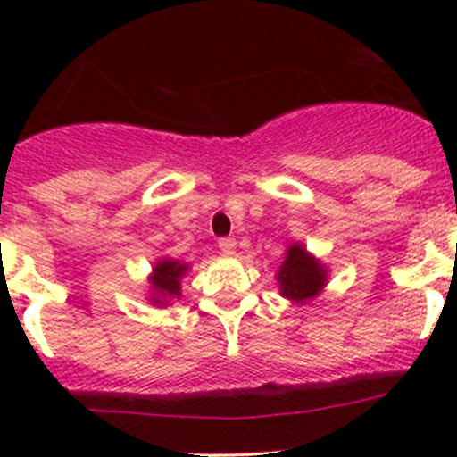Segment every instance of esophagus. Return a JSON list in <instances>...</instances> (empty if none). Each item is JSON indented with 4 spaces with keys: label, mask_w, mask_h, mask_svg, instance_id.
<instances>
[{
    "label": "esophagus",
    "mask_w": 457,
    "mask_h": 457,
    "mask_svg": "<svg viewBox=\"0 0 457 457\" xmlns=\"http://www.w3.org/2000/svg\"><path fill=\"white\" fill-rule=\"evenodd\" d=\"M219 247L225 256H232L234 250H237V241H234V238H220Z\"/></svg>",
    "instance_id": "1"
}]
</instances>
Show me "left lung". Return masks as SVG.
<instances>
[{"label": "left lung", "mask_w": 457, "mask_h": 457, "mask_svg": "<svg viewBox=\"0 0 457 457\" xmlns=\"http://www.w3.org/2000/svg\"><path fill=\"white\" fill-rule=\"evenodd\" d=\"M278 283L283 296L303 303L320 292L325 285V270L301 245H292L280 265Z\"/></svg>", "instance_id": "left-lung-1"}]
</instances>
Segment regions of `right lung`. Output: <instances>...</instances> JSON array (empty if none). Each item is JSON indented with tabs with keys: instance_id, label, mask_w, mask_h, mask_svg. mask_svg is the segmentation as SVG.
I'll use <instances>...</instances> for the list:
<instances>
[{
	"instance_id": "obj_1",
	"label": "right lung",
	"mask_w": 457,
	"mask_h": 457,
	"mask_svg": "<svg viewBox=\"0 0 457 457\" xmlns=\"http://www.w3.org/2000/svg\"><path fill=\"white\" fill-rule=\"evenodd\" d=\"M187 265L179 261H161L154 267V276H152V285H154L156 305H165V298H179L181 296V276L186 274Z\"/></svg>"
}]
</instances>
